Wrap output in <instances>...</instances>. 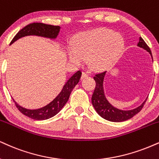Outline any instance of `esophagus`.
<instances>
[{
  "instance_id": "1",
  "label": "esophagus",
  "mask_w": 159,
  "mask_h": 159,
  "mask_svg": "<svg viewBox=\"0 0 159 159\" xmlns=\"http://www.w3.org/2000/svg\"><path fill=\"white\" fill-rule=\"evenodd\" d=\"M88 76V74L87 72H83L81 74V79H84V78H85L86 77H87Z\"/></svg>"
}]
</instances>
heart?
<instances>
[{"mask_svg":"<svg viewBox=\"0 0 159 159\" xmlns=\"http://www.w3.org/2000/svg\"><path fill=\"white\" fill-rule=\"evenodd\" d=\"M124 46V38L119 33L110 29L100 28L76 37L74 47L67 49V55L74 64L81 65L89 60L92 67L101 70L114 62Z\"/></svg>","mask_w":159,"mask_h":159,"instance_id":"obj_1","label":"heart"}]
</instances>
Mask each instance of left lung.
Segmentation results:
<instances>
[{
  "instance_id": "1",
  "label": "left lung",
  "mask_w": 159,
  "mask_h": 159,
  "mask_svg": "<svg viewBox=\"0 0 159 159\" xmlns=\"http://www.w3.org/2000/svg\"><path fill=\"white\" fill-rule=\"evenodd\" d=\"M138 46L150 52L152 59V55L150 47L147 46L141 37L139 38V42L138 43ZM106 72H101V73L96 74L93 77L96 84H95V90L93 92V96H92V104H93L95 110H96L99 116L104 119L107 120V121L112 122H121L130 119L131 118H133V116L139 113L142 110L147 99L140 106L131 110H121L114 107L112 104H110V102L106 98L104 95L103 84H104V79Z\"/></svg>"
}]
</instances>
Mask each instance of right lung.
Listing matches in <instances>:
<instances>
[{
    "label": "right lung",
    "mask_w": 159,
    "mask_h": 159,
    "mask_svg": "<svg viewBox=\"0 0 159 159\" xmlns=\"http://www.w3.org/2000/svg\"><path fill=\"white\" fill-rule=\"evenodd\" d=\"M60 29L61 27L59 26H52V25L42 24V23H32L20 30L13 38L10 44L14 43L19 38L27 35H37L48 38L50 39H55L58 36L59 32H60ZM81 76V71L76 72L65 84L62 90L59 93L58 96L43 107L36 109V110H29V109L20 107L15 102L14 99L13 101H14L16 107L24 116L31 118L32 119L39 120V121L48 119V118L53 117L55 115L58 114L61 109L64 107L70 98L72 90L79 81Z\"/></svg>",
    "instance_id": "1"
}]
</instances>
